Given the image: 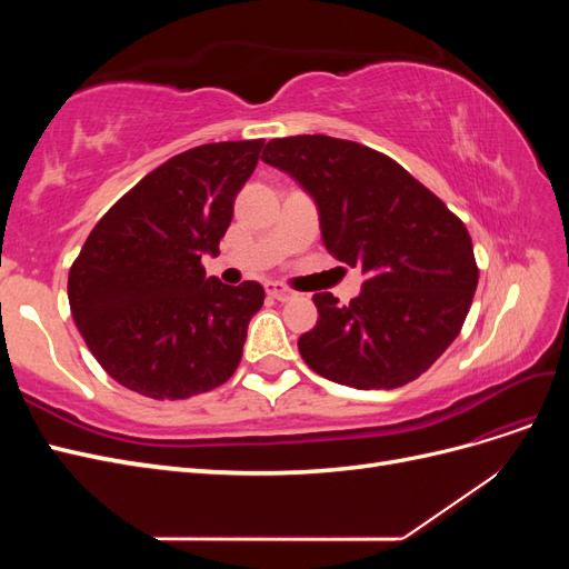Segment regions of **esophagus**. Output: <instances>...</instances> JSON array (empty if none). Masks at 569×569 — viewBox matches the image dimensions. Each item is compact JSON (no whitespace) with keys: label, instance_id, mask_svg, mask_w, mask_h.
<instances>
[{"label":"esophagus","instance_id":"esophagus-1","mask_svg":"<svg viewBox=\"0 0 569 569\" xmlns=\"http://www.w3.org/2000/svg\"><path fill=\"white\" fill-rule=\"evenodd\" d=\"M268 295H270L272 299H278V301L295 299V291H291V289L284 287V284H280V282H270V284H268Z\"/></svg>","mask_w":569,"mask_h":569}]
</instances>
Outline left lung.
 Wrapping results in <instances>:
<instances>
[{"instance_id":"left-lung-1","label":"left lung","mask_w":569,"mask_h":569,"mask_svg":"<svg viewBox=\"0 0 569 569\" xmlns=\"http://www.w3.org/2000/svg\"><path fill=\"white\" fill-rule=\"evenodd\" d=\"M261 159L313 197L327 251L366 274L349 306L330 291L313 297L318 325L299 337L306 366L356 389L416 380L468 318L479 280L468 228L406 168L358 142L282 137Z\"/></svg>"}]
</instances>
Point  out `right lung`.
Here are the masks:
<instances>
[{"label": "right lung", "instance_id": "add662e5", "mask_svg": "<svg viewBox=\"0 0 569 569\" xmlns=\"http://www.w3.org/2000/svg\"><path fill=\"white\" fill-rule=\"evenodd\" d=\"M263 140L213 142L178 153L104 213L68 272L78 330L118 385L149 399H189L228 382L242 360L258 282L206 278L234 197Z\"/></svg>", "mask_w": 569, "mask_h": 569}]
</instances>
